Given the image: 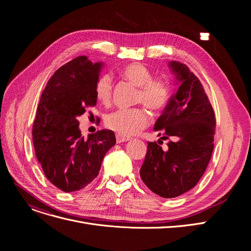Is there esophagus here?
<instances>
[{"instance_id": "esophagus-1", "label": "esophagus", "mask_w": 251, "mask_h": 251, "mask_svg": "<svg viewBox=\"0 0 251 251\" xmlns=\"http://www.w3.org/2000/svg\"><path fill=\"white\" fill-rule=\"evenodd\" d=\"M130 138L128 137H123V136H120V135H117L116 136V141L117 143H121V142H124V141H128Z\"/></svg>"}]
</instances>
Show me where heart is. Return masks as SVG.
I'll return each instance as SVG.
<instances>
[{
    "label": "heart",
    "mask_w": 251,
    "mask_h": 251,
    "mask_svg": "<svg viewBox=\"0 0 251 251\" xmlns=\"http://www.w3.org/2000/svg\"><path fill=\"white\" fill-rule=\"evenodd\" d=\"M126 80L139 87L136 100L153 112L163 110L170 100V88L162 79H153L152 72L140 63H131L121 70ZM112 78L101 74L95 83V96L102 103L108 104L112 98ZM105 126L123 137L137 134L150 123L148 112L141 108L119 109L105 117Z\"/></svg>",
    "instance_id": "heart-1"
}]
</instances>
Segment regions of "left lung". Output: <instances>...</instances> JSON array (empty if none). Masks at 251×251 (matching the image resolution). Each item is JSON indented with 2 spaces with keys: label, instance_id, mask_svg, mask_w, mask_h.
<instances>
[{
  "label": "left lung",
  "instance_id": "8db88e82",
  "mask_svg": "<svg viewBox=\"0 0 251 251\" xmlns=\"http://www.w3.org/2000/svg\"><path fill=\"white\" fill-rule=\"evenodd\" d=\"M169 67L178 89L153 129L163 139L173 140L165 150L149 142L140 168L143 183L164 199L185 193L200 181L212 157L216 129L213 107L199 78L180 62L171 61Z\"/></svg>",
  "mask_w": 251,
  "mask_h": 251
}]
</instances>
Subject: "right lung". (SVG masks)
I'll use <instances>...</instances> for the list:
<instances>
[{"instance_id":"1","label":"right lung","mask_w":251,"mask_h":251,"mask_svg":"<svg viewBox=\"0 0 251 251\" xmlns=\"http://www.w3.org/2000/svg\"><path fill=\"white\" fill-rule=\"evenodd\" d=\"M102 62L80 56L66 63L44 89L32 127L35 155L48 180L65 192L84 188L116 144L112 130L81 136L77 117L97 104L95 83Z\"/></svg>"}]
</instances>
